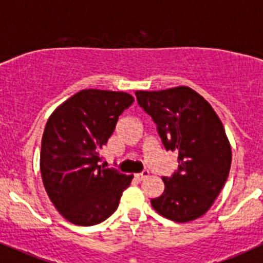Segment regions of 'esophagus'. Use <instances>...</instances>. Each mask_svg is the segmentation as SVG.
Here are the masks:
<instances>
[{"label":"esophagus","instance_id":"34e87169","mask_svg":"<svg viewBox=\"0 0 263 263\" xmlns=\"http://www.w3.org/2000/svg\"><path fill=\"white\" fill-rule=\"evenodd\" d=\"M135 177H136L137 180H140V181L145 180V178L149 177V171H142L141 173H137V175H135Z\"/></svg>","mask_w":263,"mask_h":263}]
</instances>
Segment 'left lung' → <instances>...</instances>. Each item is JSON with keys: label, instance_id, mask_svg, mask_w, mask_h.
I'll return each mask as SVG.
<instances>
[{"label": "left lung", "instance_id": "8db88e82", "mask_svg": "<svg viewBox=\"0 0 263 263\" xmlns=\"http://www.w3.org/2000/svg\"><path fill=\"white\" fill-rule=\"evenodd\" d=\"M135 93L157 124L165 150L178 155L177 172L162 177L164 191L150 200L152 207L175 222L202 217L230 172L231 146L222 122L202 95L186 86Z\"/></svg>", "mask_w": 263, "mask_h": 263}]
</instances>
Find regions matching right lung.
I'll use <instances>...</instances> for the list:
<instances>
[{
	"mask_svg": "<svg viewBox=\"0 0 263 263\" xmlns=\"http://www.w3.org/2000/svg\"><path fill=\"white\" fill-rule=\"evenodd\" d=\"M132 103L127 92L82 90L59 105L46 123L40 158L43 186L59 213L74 225L106 220L131 183L134 176L99 162L119 116Z\"/></svg>",
	"mask_w": 263,
	"mask_h": 263,
	"instance_id": "right-lung-1",
	"label": "right lung"
}]
</instances>
